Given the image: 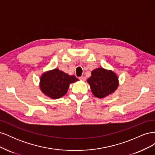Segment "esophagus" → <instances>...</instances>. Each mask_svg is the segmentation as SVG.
Returning <instances> with one entry per match:
<instances>
[{"instance_id":"1","label":"esophagus","mask_w":155,"mask_h":155,"mask_svg":"<svg viewBox=\"0 0 155 155\" xmlns=\"http://www.w3.org/2000/svg\"><path fill=\"white\" fill-rule=\"evenodd\" d=\"M79 79H80L81 81H85L86 80V78L85 76H81V77H79Z\"/></svg>"}]
</instances>
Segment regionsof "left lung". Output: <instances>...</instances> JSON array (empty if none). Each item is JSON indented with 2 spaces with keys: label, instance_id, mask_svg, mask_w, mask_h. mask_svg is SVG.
Wrapping results in <instances>:
<instances>
[{
  "label": "left lung",
  "instance_id": "obj_1",
  "mask_svg": "<svg viewBox=\"0 0 155 155\" xmlns=\"http://www.w3.org/2000/svg\"><path fill=\"white\" fill-rule=\"evenodd\" d=\"M91 91L95 97L102 99L114 93L119 86L118 77L111 70L97 68L93 70L87 79Z\"/></svg>",
  "mask_w": 155,
  "mask_h": 155
}]
</instances>
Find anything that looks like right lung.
I'll list each match as a JSON object with an SVG mask.
<instances>
[{"mask_svg": "<svg viewBox=\"0 0 155 155\" xmlns=\"http://www.w3.org/2000/svg\"><path fill=\"white\" fill-rule=\"evenodd\" d=\"M79 81L74 75L70 76L58 68L48 70L40 77V90L51 99H59L66 94L70 84Z\"/></svg>", "mask_w": 155, "mask_h": 155, "instance_id": "add662e5", "label": "right lung"}]
</instances>
